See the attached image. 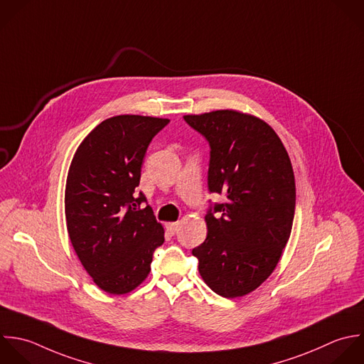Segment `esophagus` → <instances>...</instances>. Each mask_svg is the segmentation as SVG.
I'll list each match as a JSON object with an SVG mask.
<instances>
[{
    "label": "esophagus",
    "instance_id": "34e87169",
    "mask_svg": "<svg viewBox=\"0 0 364 364\" xmlns=\"http://www.w3.org/2000/svg\"><path fill=\"white\" fill-rule=\"evenodd\" d=\"M178 227H180V223H168L166 224V228L170 234H176L178 231Z\"/></svg>",
    "mask_w": 364,
    "mask_h": 364
}]
</instances>
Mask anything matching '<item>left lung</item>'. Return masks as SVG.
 Masks as SVG:
<instances>
[{"label": "left lung", "instance_id": "left-lung-1", "mask_svg": "<svg viewBox=\"0 0 364 364\" xmlns=\"http://www.w3.org/2000/svg\"><path fill=\"white\" fill-rule=\"evenodd\" d=\"M184 120L210 144V193L227 198L208 208L207 238L193 250L200 275L224 298L248 295L274 272L292 231L291 159L275 130L255 116L214 110Z\"/></svg>", "mask_w": 364, "mask_h": 364}]
</instances>
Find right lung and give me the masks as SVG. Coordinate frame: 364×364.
I'll list each match as a JSON object with an SVG mask.
<instances>
[{
    "instance_id": "right-lung-1",
    "label": "right lung",
    "mask_w": 364,
    "mask_h": 364,
    "mask_svg": "<svg viewBox=\"0 0 364 364\" xmlns=\"http://www.w3.org/2000/svg\"><path fill=\"white\" fill-rule=\"evenodd\" d=\"M168 119L120 114L103 120L79 144L66 178L65 217L72 247L93 282L110 295L149 275L164 230L143 193L134 197L146 150Z\"/></svg>"
}]
</instances>
